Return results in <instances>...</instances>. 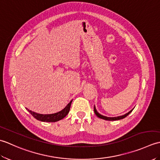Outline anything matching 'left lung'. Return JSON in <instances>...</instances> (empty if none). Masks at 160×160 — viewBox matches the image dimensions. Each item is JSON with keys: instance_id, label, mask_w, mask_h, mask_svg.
<instances>
[{"instance_id": "obj_1", "label": "left lung", "mask_w": 160, "mask_h": 160, "mask_svg": "<svg viewBox=\"0 0 160 160\" xmlns=\"http://www.w3.org/2000/svg\"><path fill=\"white\" fill-rule=\"evenodd\" d=\"M134 108H132V110H131L129 112H128L127 113H126V114H124V115H120V116H118V117H107V116H104V115H101V114H100L99 113H98V112L97 111V110H96V107H95V105H94V112H95V114H96L97 116L99 118H100V119H102V120H109V121H114V120H122V119H123V118H126L127 116L128 115H129L130 114L131 112H132V111L133 110Z\"/></svg>"}]
</instances>
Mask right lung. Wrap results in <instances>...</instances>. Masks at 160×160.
Masks as SVG:
<instances>
[{
  "mask_svg": "<svg viewBox=\"0 0 160 160\" xmlns=\"http://www.w3.org/2000/svg\"><path fill=\"white\" fill-rule=\"evenodd\" d=\"M72 101L73 100L70 101V102L62 110H61L60 111L58 112V113H56L40 114V113H37L36 112H33L31 110H29L28 108H26V109L32 115V116L33 118H35L36 120H38L39 121L46 122H55L62 120V119H63L64 117H66V115L69 113L71 104V102H72Z\"/></svg>",
  "mask_w": 160,
  "mask_h": 160,
  "instance_id": "obj_1",
  "label": "right lung"
}]
</instances>
